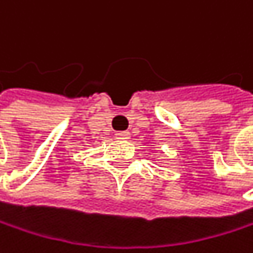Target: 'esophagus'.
Masks as SVG:
<instances>
[{
  "mask_svg": "<svg viewBox=\"0 0 253 253\" xmlns=\"http://www.w3.org/2000/svg\"><path fill=\"white\" fill-rule=\"evenodd\" d=\"M115 138L117 139H129L130 133L129 132H115Z\"/></svg>",
  "mask_w": 253,
  "mask_h": 253,
  "instance_id": "34e87169",
  "label": "esophagus"
}]
</instances>
